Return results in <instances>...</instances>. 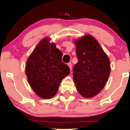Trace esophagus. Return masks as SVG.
<instances>
[{
	"label": "esophagus",
	"mask_w": 130,
	"mask_h": 130,
	"mask_svg": "<svg viewBox=\"0 0 130 130\" xmlns=\"http://www.w3.org/2000/svg\"><path fill=\"white\" fill-rule=\"evenodd\" d=\"M68 66L69 67L70 70H71V69H72V64H71V63H68Z\"/></svg>",
	"instance_id": "esophagus-1"
}]
</instances>
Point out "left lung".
<instances>
[{
  "label": "left lung",
  "mask_w": 130,
  "mask_h": 130,
  "mask_svg": "<svg viewBox=\"0 0 130 130\" xmlns=\"http://www.w3.org/2000/svg\"><path fill=\"white\" fill-rule=\"evenodd\" d=\"M78 62L73 68V80L83 97L92 98L105 86L111 72L110 60L99 43L87 34L74 41Z\"/></svg>",
  "instance_id": "obj_1"
}]
</instances>
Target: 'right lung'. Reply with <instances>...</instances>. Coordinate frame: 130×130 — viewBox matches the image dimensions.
I'll return each mask as SVG.
<instances>
[{"instance_id": "obj_1", "label": "right lung", "mask_w": 130, "mask_h": 130, "mask_svg": "<svg viewBox=\"0 0 130 130\" xmlns=\"http://www.w3.org/2000/svg\"><path fill=\"white\" fill-rule=\"evenodd\" d=\"M46 37L30 55L26 65L28 83L34 92L43 99L56 95L62 80L70 74L67 64L62 62L63 54Z\"/></svg>"}]
</instances>
